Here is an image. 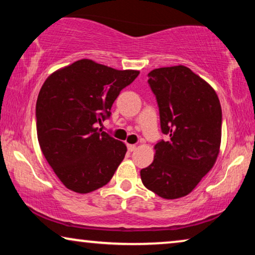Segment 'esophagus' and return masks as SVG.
<instances>
[{
	"label": "esophagus",
	"instance_id": "esophagus-1",
	"mask_svg": "<svg viewBox=\"0 0 255 255\" xmlns=\"http://www.w3.org/2000/svg\"><path fill=\"white\" fill-rule=\"evenodd\" d=\"M135 148H137V146H135V145H132V144H128V152H133Z\"/></svg>",
	"mask_w": 255,
	"mask_h": 255
}]
</instances>
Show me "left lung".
Returning <instances> with one entry per match:
<instances>
[{
	"instance_id": "1",
	"label": "left lung",
	"mask_w": 255,
	"mask_h": 255,
	"mask_svg": "<svg viewBox=\"0 0 255 255\" xmlns=\"http://www.w3.org/2000/svg\"><path fill=\"white\" fill-rule=\"evenodd\" d=\"M148 83L156 96L167 141L154 146V160L140 170L144 186L175 200L193 191L210 172L222 140V108L215 89L183 65L155 68Z\"/></svg>"
}]
</instances>
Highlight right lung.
<instances>
[{"label":"right lung","instance_id":"obj_1","mask_svg":"<svg viewBox=\"0 0 255 255\" xmlns=\"http://www.w3.org/2000/svg\"><path fill=\"white\" fill-rule=\"evenodd\" d=\"M139 75L81 59L52 73L36 104L41 152L67 189L88 194L106 186L127 146L96 125L110 116L121 90Z\"/></svg>","mask_w":255,"mask_h":255}]
</instances>
